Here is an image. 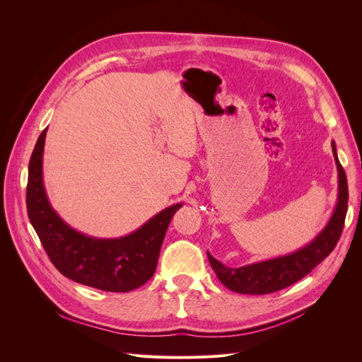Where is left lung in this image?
Returning a JSON list of instances; mask_svg holds the SVG:
<instances>
[{"label": "left lung", "mask_w": 362, "mask_h": 362, "mask_svg": "<svg viewBox=\"0 0 362 362\" xmlns=\"http://www.w3.org/2000/svg\"><path fill=\"white\" fill-rule=\"evenodd\" d=\"M332 152L338 170V199L327 225L313 242L291 252V254L254 262V264L243 267H226L221 261H217L210 252H206L216 276L226 288L240 294H269L282 290L308 275L334 250L339 235L343 233L349 190L346 172L337 157L335 141H332Z\"/></svg>", "instance_id": "obj_1"}]
</instances>
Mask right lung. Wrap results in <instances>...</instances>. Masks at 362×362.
<instances>
[{
  "mask_svg": "<svg viewBox=\"0 0 362 362\" xmlns=\"http://www.w3.org/2000/svg\"><path fill=\"white\" fill-rule=\"evenodd\" d=\"M45 137L43 129L28 164L27 211L51 262L63 276L87 287L113 293L141 287L154 275L168 226L182 204L164 208L125 237L96 238L76 231L48 201L42 172Z\"/></svg>",
  "mask_w": 362,
  "mask_h": 362,
  "instance_id": "obj_1",
  "label": "right lung"
}]
</instances>
